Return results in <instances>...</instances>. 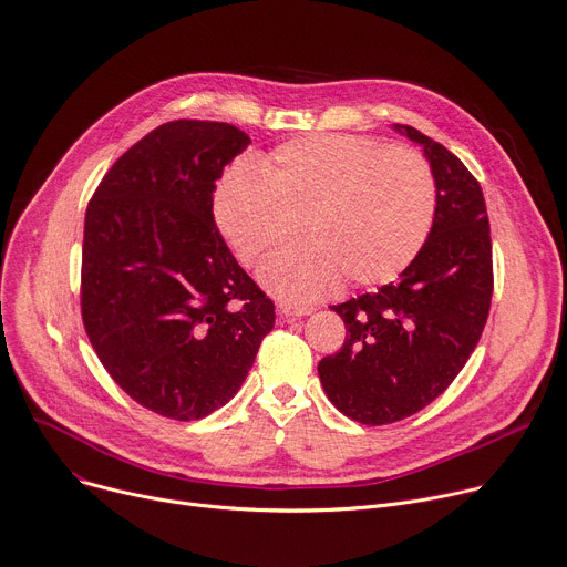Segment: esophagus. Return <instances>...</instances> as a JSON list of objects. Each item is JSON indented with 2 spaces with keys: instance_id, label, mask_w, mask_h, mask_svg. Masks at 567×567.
Masks as SVG:
<instances>
[{
  "instance_id": "esophagus-1",
  "label": "esophagus",
  "mask_w": 567,
  "mask_h": 567,
  "mask_svg": "<svg viewBox=\"0 0 567 567\" xmlns=\"http://www.w3.org/2000/svg\"><path fill=\"white\" fill-rule=\"evenodd\" d=\"M315 307L310 305H296V302H278V315L285 319H293V317H307L312 315Z\"/></svg>"
}]
</instances>
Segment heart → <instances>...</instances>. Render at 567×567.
Here are the masks:
<instances>
[{"label": "heart", "instance_id": "obj_1", "mask_svg": "<svg viewBox=\"0 0 567 567\" xmlns=\"http://www.w3.org/2000/svg\"><path fill=\"white\" fill-rule=\"evenodd\" d=\"M436 213V185L421 153L357 135L319 133L280 144L260 176L228 169L215 187L221 237L250 269L291 248L262 282L285 300H315L343 278L357 287L395 280L421 252Z\"/></svg>", "mask_w": 567, "mask_h": 567}]
</instances>
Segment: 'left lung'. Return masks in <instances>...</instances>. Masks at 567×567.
Listing matches in <instances>:
<instances>
[{"label": "left lung", "instance_id": "obj_1", "mask_svg": "<svg viewBox=\"0 0 567 567\" xmlns=\"http://www.w3.org/2000/svg\"><path fill=\"white\" fill-rule=\"evenodd\" d=\"M436 185L432 230L395 282L332 310L346 323L339 352L319 362L330 402L362 425H389L436 400L466 367L491 310L493 246L477 178L414 126Z\"/></svg>", "mask_w": 567, "mask_h": 567}]
</instances>
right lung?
<instances>
[{
	"instance_id": "right-lung-1",
	"label": "right lung",
	"mask_w": 567,
	"mask_h": 567,
	"mask_svg": "<svg viewBox=\"0 0 567 567\" xmlns=\"http://www.w3.org/2000/svg\"><path fill=\"white\" fill-rule=\"evenodd\" d=\"M250 144L233 124L176 120L135 142L85 210L81 317L109 375L174 421L224 406L274 330V300L237 265L215 183Z\"/></svg>"
}]
</instances>
